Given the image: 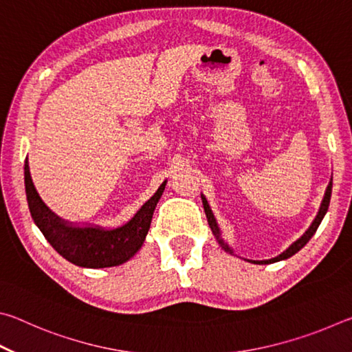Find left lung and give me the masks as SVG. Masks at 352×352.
I'll return each instance as SVG.
<instances>
[{"label": "left lung", "mask_w": 352, "mask_h": 352, "mask_svg": "<svg viewBox=\"0 0 352 352\" xmlns=\"http://www.w3.org/2000/svg\"><path fill=\"white\" fill-rule=\"evenodd\" d=\"M331 194H332V178H331L329 184H327L326 192H324V197H323V201H321L318 214H317V216H315L314 222L311 223V226H309L306 233L302 234V236L300 237V239L292 243V245H290L287 250H285V252H283L281 254L276 256V258L269 259V261H250V259H248V261L253 262V264H269V262L272 264V262H278V261L287 259V258H290V256H294L295 253L300 252V250H301L302 247H305L309 241H311V237L315 234V231H317V228L320 226L321 220H323V217H324V214L327 212V208H329V201H331ZM201 201H204L205 214H206L208 223H210V228H211V231H212V234L216 236V239H217V242L220 243V247H222L226 253L233 254V250H231V247L228 245V243H226V242L222 239V234H220V230H219V225H217V222H216V217H214V214H212V211H211L210 205H208V200L205 199L204 194H201Z\"/></svg>", "instance_id": "left-lung-1"}]
</instances>
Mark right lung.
<instances>
[{"label":"right lung","mask_w":352,"mask_h":352,"mask_svg":"<svg viewBox=\"0 0 352 352\" xmlns=\"http://www.w3.org/2000/svg\"><path fill=\"white\" fill-rule=\"evenodd\" d=\"M25 186L31 216L52 248L74 265L104 269L127 262L144 243L155 206L163 195L166 182L127 223L113 230H104L100 226H76L56 216L35 190L28 162L25 163Z\"/></svg>","instance_id":"obj_1"}]
</instances>
